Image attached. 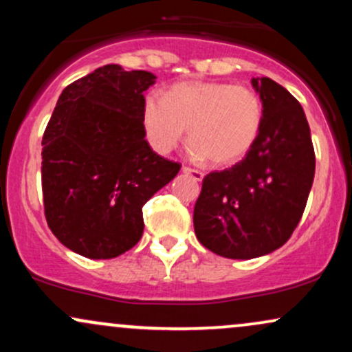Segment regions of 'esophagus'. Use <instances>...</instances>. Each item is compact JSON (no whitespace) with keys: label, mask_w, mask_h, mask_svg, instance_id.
<instances>
[{"label":"esophagus","mask_w":352,"mask_h":352,"mask_svg":"<svg viewBox=\"0 0 352 352\" xmlns=\"http://www.w3.org/2000/svg\"><path fill=\"white\" fill-rule=\"evenodd\" d=\"M182 170H184V173H187V175H190L192 177L193 180H201L204 179V172H200V170H197V168H192V167H184L182 168Z\"/></svg>","instance_id":"esophagus-1"}]
</instances>
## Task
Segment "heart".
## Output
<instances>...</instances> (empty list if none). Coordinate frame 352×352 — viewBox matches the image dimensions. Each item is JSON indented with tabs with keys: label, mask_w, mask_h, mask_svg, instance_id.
Segmentation results:
<instances>
[{
	"label": "heart",
	"mask_w": 352,
	"mask_h": 352,
	"mask_svg": "<svg viewBox=\"0 0 352 352\" xmlns=\"http://www.w3.org/2000/svg\"><path fill=\"white\" fill-rule=\"evenodd\" d=\"M144 125L148 142L159 153L172 152L188 127L190 155L227 167L240 162L256 142L263 102L246 86L185 80L165 96L152 92L145 98Z\"/></svg>",
	"instance_id": "b5f03b06"
}]
</instances>
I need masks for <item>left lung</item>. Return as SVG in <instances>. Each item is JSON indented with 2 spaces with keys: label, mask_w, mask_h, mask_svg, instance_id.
Here are the masks:
<instances>
[{
  "label": "left lung",
  "mask_w": 352,
  "mask_h": 352,
  "mask_svg": "<svg viewBox=\"0 0 352 352\" xmlns=\"http://www.w3.org/2000/svg\"><path fill=\"white\" fill-rule=\"evenodd\" d=\"M263 102V125L241 162L210 172L193 208L199 241L232 260L280 248L300 223L316 157L301 104L270 78H253Z\"/></svg>",
  "instance_id": "1"
}]
</instances>
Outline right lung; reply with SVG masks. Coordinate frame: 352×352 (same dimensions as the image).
Returning a JSON list of instances; mask_svg holds the SVG:
<instances>
[{
    "label": "right lung",
    "instance_id": "obj_1",
    "mask_svg": "<svg viewBox=\"0 0 352 352\" xmlns=\"http://www.w3.org/2000/svg\"><path fill=\"white\" fill-rule=\"evenodd\" d=\"M147 71L107 64L69 84L43 135V201L51 232L92 260L137 245L142 207L180 170L145 140Z\"/></svg>",
    "mask_w": 352,
    "mask_h": 352
}]
</instances>
